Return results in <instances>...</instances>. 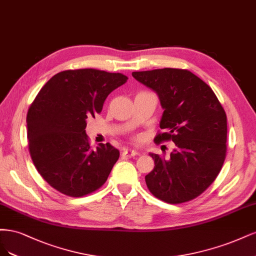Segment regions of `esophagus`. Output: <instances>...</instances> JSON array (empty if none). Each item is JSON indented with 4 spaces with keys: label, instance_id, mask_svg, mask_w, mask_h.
Listing matches in <instances>:
<instances>
[{
    "label": "esophagus",
    "instance_id": "34e87169",
    "mask_svg": "<svg viewBox=\"0 0 256 256\" xmlns=\"http://www.w3.org/2000/svg\"><path fill=\"white\" fill-rule=\"evenodd\" d=\"M122 155L124 156V158H133V156L139 155V152H137L136 150H132V149H124L122 151Z\"/></svg>",
    "mask_w": 256,
    "mask_h": 256
}]
</instances>
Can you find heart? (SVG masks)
Wrapping results in <instances>:
<instances>
[{"label": "heart", "mask_w": 256, "mask_h": 256, "mask_svg": "<svg viewBox=\"0 0 256 256\" xmlns=\"http://www.w3.org/2000/svg\"><path fill=\"white\" fill-rule=\"evenodd\" d=\"M135 139H138V138H135Z\"/></svg>", "instance_id": "obj_1"}]
</instances>
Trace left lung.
Segmentation results:
<instances>
[{"label":"left lung","mask_w":256,"mask_h":256,"mask_svg":"<svg viewBox=\"0 0 256 256\" xmlns=\"http://www.w3.org/2000/svg\"><path fill=\"white\" fill-rule=\"evenodd\" d=\"M158 94L164 108L155 144L172 140L166 160L153 154L146 176L151 194L170 204L192 201L216 180L226 154V114L212 88L185 69L164 68L132 73Z\"/></svg>","instance_id":"8db88e82"}]
</instances>
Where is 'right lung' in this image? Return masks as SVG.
Here are the masks:
<instances>
[{"label": "right lung", "instance_id": "1", "mask_svg": "<svg viewBox=\"0 0 256 256\" xmlns=\"http://www.w3.org/2000/svg\"><path fill=\"white\" fill-rule=\"evenodd\" d=\"M126 80L122 73L66 70L40 89L26 116L28 150L39 174L56 190L80 198L106 182L120 153L110 142L92 149L86 120L100 114L107 96Z\"/></svg>", "mask_w": 256, "mask_h": 256}]
</instances>
